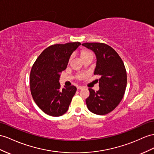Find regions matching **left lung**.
I'll list each match as a JSON object with an SVG mask.
<instances>
[{"instance_id":"obj_1","label":"left lung","mask_w":154,"mask_h":154,"mask_svg":"<svg viewBox=\"0 0 154 154\" xmlns=\"http://www.w3.org/2000/svg\"><path fill=\"white\" fill-rule=\"evenodd\" d=\"M77 47L76 43L51 45L39 54L32 66L31 94L38 107L47 115L60 116L68 111L77 88L69 82L62 85L59 80Z\"/></svg>"}]
</instances>
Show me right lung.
<instances>
[{
  "instance_id": "right-lung-1",
  "label": "right lung",
  "mask_w": 154,
  "mask_h": 154,
  "mask_svg": "<svg viewBox=\"0 0 154 154\" xmlns=\"http://www.w3.org/2000/svg\"><path fill=\"white\" fill-rule=\"evenodd\" d=\"M82 45L92 50L96 57L94 75L99 87L89 88L86 103L90 112L104 115L115 109L124 97L127 85V73L123 62L111 47L100 43H85Z\"/></svg>"
}]
</instances>
